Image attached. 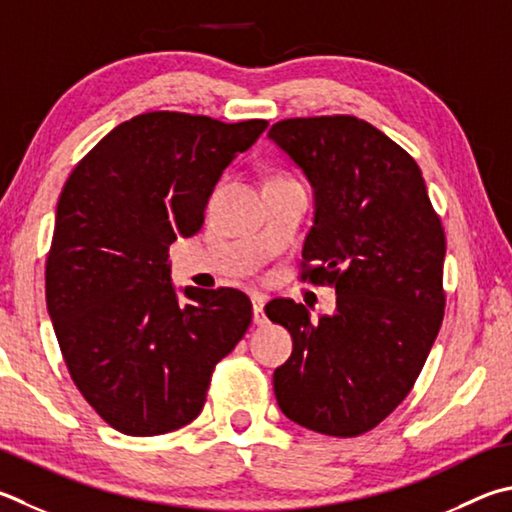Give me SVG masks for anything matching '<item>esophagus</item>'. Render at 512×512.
Returning a JSON list of instances; mask_svg holds the SVG:
<instances>
[{"instance_id": "34e87169", "label": "esophagus", "mask_w": 512, "mask_h": 512, "mask_svg": "<svg viewBox=\"0 0 512 512\" xmlns=\"http://www.w3.org/2000/svg\"><path fill=\"white\" fill-rule=\"evenodd\" d=\"M250 300H253V322L257 324V327H264V324L268 322V320H266V313H264L266 297L255 293L253 297H250Z\"/></svg>"}]
</instances>
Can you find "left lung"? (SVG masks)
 Listing matches in <instances>:
<instances>
[{"mask_svg":"<svg viewBox=\"0 0 512 512\" xmlns=\"http://www.w3.org/2000/svg\"><path fill=\"white\" fill-rule=\"evenodd\" d=\"M268 138L313 188L302 280L338 295L318 322L293 300L266 304L293 338L273 374L277 405L313 432L358 436L410 394L441 329V221L416 161L365 120L291 118Z\"/></svg>","mask_w":512,"mask_h":512,"instance_id":"left-lung-1","label":"left lung"}]
</instances>
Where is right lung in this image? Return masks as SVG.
Masks as SVG:
<instances>
[{
	"label": "right lung",
	"instance_id": "1",
	"mask_svg": "<svg viewBox=\"0 0 512 512\" xmlns=\"http://www.w3.org/2000/svg\"><path fill=\"white\" fill-rule=\"evenodd\" d=\"M266 127L141 114L111 129L64 183L46 309L73 383L118 432L156 436L192 423L217 362L250 327L244 293L179 291L167 253L201 230L221 174Z\"/></svg>",
	"mask_w": 512,
	"mask_h": 512
}]
</instances>
